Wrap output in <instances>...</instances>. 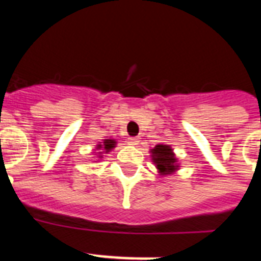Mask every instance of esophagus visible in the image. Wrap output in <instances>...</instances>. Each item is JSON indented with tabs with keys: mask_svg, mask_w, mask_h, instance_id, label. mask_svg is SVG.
Wrapping results in <instances>:
<instances>
[{
	"mask_svg": "<svg viewBox=\"0 0 261 261\" xmlns=\"http://www.w3.org/2000/svg\"><path fill=\"white\" fill-rule=\"evenodd\" d=\"M140 142V138L138 137H129L128 138V144L129 145H137Z\"/></svg>",
	"mask_w": 261,
	"mask_h": 261,
	"instance_id": "1",
	"label": "esophagus"
}]
</instances>
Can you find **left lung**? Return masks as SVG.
<instances>
[{
  "label": "left lung",
  "mask_w": 261,
  "mask_h": 261,
  "mask_svg": "<svg viewBox=\"0 0 261 261\" xmlns=\"http://www.w3.org/2000/svg\"><path fill=\"white\" fill-rule=\"evenodd\" d=\"M150 153L151 161L154 162L156 170L161 175L172 174L179 168L177 159L175 158V154L170 145H156L154 149H151Z\"/></svg>",
  "instance_id": "obj_1"
}]
</instances>
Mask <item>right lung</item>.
<instances>
[{"label": "right lung", "mask_w": 261, "mask_h": 261, "mask_svg": "<svg viewBox=\"0 0 261 261\" xmlns=\"http://www.w3.org/2000/svg\"><path fill=\"white\" fill-rule=\"evenodd\" d=\"M115 145H116V141H115V140H111V138H108V140H105V141H103V144L96 145V149H98V150H100V149H102L103 151L108 153V151H111L112 149H114ZM99 158H100V156H99Z\"/></svg>", "instance_id": "right-lung-1"}]
</instances>
